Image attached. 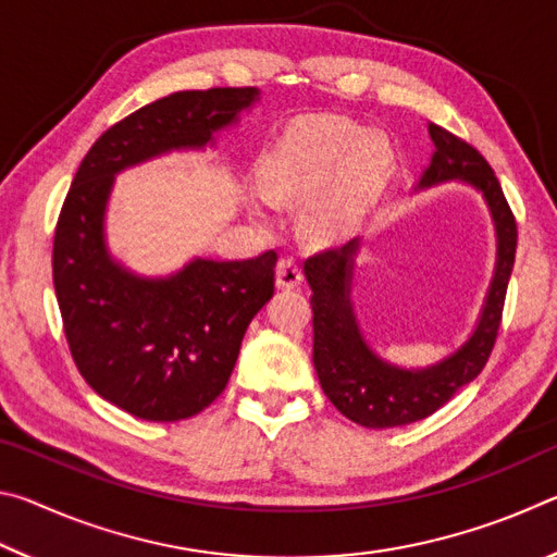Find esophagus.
<instances>
[{
    "label": "esophagus",
    "instance_id": "obj_1",
    "mask_svg": "<svg viewBox=\"0 0 557 557\" xmlns=\"http://www.w3.org/2000/svg\"><path fill=\"white\" fill-rule=\"evenodd\" d=\"M301 268H299V262L295 260V258H282L280 262H277V270H275V282H277V287L280 289H292V287H297L299 282H301Z\"/></svg>",
    "mask_w": 557,
    "mask_h": 557
}]
</instances>
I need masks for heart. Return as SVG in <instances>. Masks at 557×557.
I'll list each match as a JSON object with an SVG mask.
<instances>
[{
	"instance_id": "heart-1",
	"label": "heart",
	"mask_w": 557,
	"mask_h": 557,
	"mask_svg": "<svg viewBox=\"0 0 557 557\" xmlns=\"http://www.w3.org/2000/svg\"><path fill=\"white\" fill-rule=\"evenodd\" d=\"M393 169L379 135L338 117H314L282 139L265 164V188L277 201H301L299 223L309 238L332 240L354 228L383 191ZM268 221L265 203H256Z\"/></svg>"
}]
</instances>
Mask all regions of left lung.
Masks as SVG:
<instances>
[{
  "label": "left lung",
  "mask_w": 557,
  "mask_h": 557,
  "mask_svg": "<svg viewBox=\"0 0 557 557\" xmlns=\"http://www.w3.org/2000/svg\"><path fill=\"white\" fill-rule=\"evenodd\" d=\"M430 137L435 154L420 176L418 188L442 182H465L474 186L492 211L496 228V265L482 317L476 329L455 354L428 369H400L366 344L358 329L351 305L354 260L361 240L342 248H329L305 262V275L312 287V324H314V369L326 398L334 408L356 425L383 430L400 428L430 418L451 395L476 379L492 356L502 324L508 277L516 258V219L508 209L502 184L486 159L447 132L432 125Z\"/></svg>",
  "instance_id": "1"
}]
</instances>
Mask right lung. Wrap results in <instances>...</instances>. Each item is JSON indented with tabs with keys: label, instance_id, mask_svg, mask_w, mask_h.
Segmentation results:
<instances>
[{
	"label": "right lung",
	"instance_id": "add662e5",
	"mask_svg": "<svg viewBox=\"0 0 557 557\" xmlns=\"http://www.w3.org/2000/svg\"><path fill=\"white\" fill-rule=\"evenodd\" d=\"M260 98L258 88L182 90L102 132L83 157L55 223L53 287L75 366L100 398L176 422L219 398L245 329L275 295L277 252L194 258L169 277L122 268L106 243L115 174L174 149H203Z\"/></svg>",
	"mask_w": 557,
	"mask_h": 557
}]
</instances>
